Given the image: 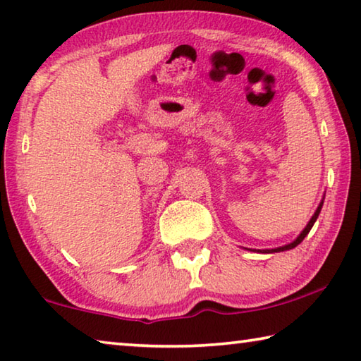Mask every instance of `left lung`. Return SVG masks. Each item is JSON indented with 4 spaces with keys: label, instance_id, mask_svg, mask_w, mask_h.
<instances>
[{
    "label": "left lung",
    "instance_id": "obj_1",
    "mask_svg": "<svg viewBox=\"0 0 361 361\" xmlns=\"http://www.w3.org/2000/svg\"><path fill=\"white\" fill-rule=\"evenodd\" d=\"M323 199H325V195H323ZM323 199H322V202L319 204V207H317V210H315V213L312 215V218L309 219L307 226H305V228L301 231V234H299L295 240L290 242V243H286V245L277 247V248H269V250H252V252H258V253H279V252H286V250H291V248L298 247L299 243H301V242L304 240V237L309 234V231L312 229V226H314V223L317 221V218H319V215H320V210H322V207H323Z\"/></svg>",
    "mask_w": 361,
    "mask_h": 361
}]
</instances>
